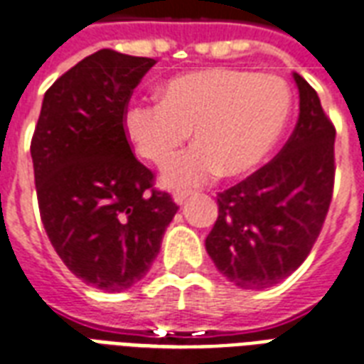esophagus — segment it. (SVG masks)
<instances>
[{"label":"esophagus","instance_id":"34e87169","mask_svg":"<svg viewBox=\"0 0 364 364\" xmlns=\"http://www.w3.org/2000/svg\"><path fill=\"white\" fill-rule=\"evenodd\" d=\"M188 196H191V193H173V200H176V204L183 206L187 202Z\"/></svg>","mask_w":364,"mask_h":364}]
</instances>
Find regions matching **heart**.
I'll list each match as a JSON object with an SVG mask.
<instances>
[{
    "mask_svg": "<svg viewBox=\"0 0 364 364\" xmlns=\"http://www.w3.org/2000/svg\"><path fill=\"white\" fill-rule=\"evenodd\" d=\"M290 110L292 91L281 76L208 68L168 80L160 102H132L124 129L133 149L156 166L191 132L194 146L164 166L162 179L171 188H193L219 173L256 170L281 139Z\"/></svg>",
    "mask_w": 364,
    "mask_h": 364,
    "instance_id": "heart-1",
    "label": "heart"
}]
</instances>
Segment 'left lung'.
I'll return each mask as SVG.
<instances>
[{
	"instance_id": "left-lung-1",
	"label": "left lung",
	"mask_w": 364,
	"mask_h": 364,
	"mask_svg": "<svg viewBox=\"0 0 364 364\" xmlns=\"http://www.w3.org/2000/svg\"><path fill=\"white\" fill-rule=\"evenodd\" d=\"M299 118L281 152L218 194L206 250L219 273L244 290L279 284L305 262L334 191L336 129L317 91L294 74Z\"/></svg>"
}]
</instances>
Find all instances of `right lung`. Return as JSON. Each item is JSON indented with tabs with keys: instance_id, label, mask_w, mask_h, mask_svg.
I'll return each mask as SVG.
<instances>
[{
	"instance_id": "1",
	"label": "right lung",
	"mask_w": 364,
	"mask_h": 364,
	"mask_svg": "<svg viewBox=\"0 0 364 364\" xmlns=\"http://www.w3.org/2000/svg\"><path fill=\"white\" fill-rule=\"evenodd\" d=\"M156 65L101 49L46 91L32 137L41 223L65 265L85 284L122 292L151 269L177 212L127 141L124 114Z\"/></svg>"
}]
</instances>
